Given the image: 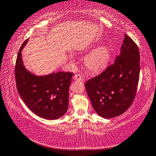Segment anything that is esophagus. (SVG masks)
I'll return each instance as SVG.
<instances>
[{
	"label": "esophagus",
	"mask_w": 156,
	"mask_h": 156,
	"mask_svg": "<svg viewBox=\"0 0 156 156\" xmlns=\"http://www.w3.org/2000/svg\"><path fill=\"white\" fill-rule=\"evenodd\" d=\"M74 79L77 80H82V79H83V76H82V75L80 74V73H78V74H75Z\"/></svg>",
	"instance_id": "esophagus-1"
}]
</instances>
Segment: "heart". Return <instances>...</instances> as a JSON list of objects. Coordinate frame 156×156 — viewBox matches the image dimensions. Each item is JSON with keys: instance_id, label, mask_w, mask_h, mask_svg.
Returning a JSON list of instances; mask_svg holds the SVG:
<instances>
[{"instance_id": "1", "label": "heart", "mask_w": 156, "mask_h": 156, "mask_svg": "<svg viewBox=\"0 0 156 156\" xmlns=\"http://www.w3.org/2000/svg\"><path fill=\"white\" fill-rule=\"evenodd\" d=\"M111 57V52L108 46H103L93 50L85 58V66L91 73H100L106 68Z\"/></svg>"}]
</instances>
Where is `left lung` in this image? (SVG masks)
Returning a JSON list of instances; mask_svg holds the SVG:
<instances>
[{"mask_svg": "<svg viewBox=\"0 0 156 156\" xmlns=\"http://www.w3.org/2000/svg\"><path fill=\"white\" fill-rule=\"evenodd\" d=\"M139 75V50L132 38L125 35L121 54L114 63L84 84L96 112L106 119L125 112L136 95Z\"/></svg>", "mask_w": 156, "mask_h": 156, "instance_id": "8db88e82", "label": "left lung"}]
</instances>
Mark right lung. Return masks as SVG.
Masks as SVG:
<instances>
[{"label": "right lung", "mask_w": 156, "mask_h": 156, "mask_svg": "<svg viewBox=\"0 0 156 156\" xmlns=\"http://www.w3.org/2000/svg\"><path fill=\"white\" fill-rule=\"evenodd\" d=\"M28 39L22 44L17 56L15 78L18 92L28 108L46 119H57L68 108L69 87L73 73L60 72L36 76L25 69L21 51Z\"/></svg>", "instance_id": "obj_1"}]
</instances>
